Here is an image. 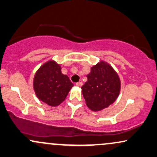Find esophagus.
<instances>
[{
    "label": "esophagus",
    "mask_w": 157,
    "mask_h": 157,
    "mask_svg": "<svg viewBox=\"0 0 157 157\" xmlns=\"http://www.w3.org/2000/svg\"><path fill=\"white\" fill-rule=\"evenodd\" d=\"M76 86H78V87H81V86H82V82H77Z\"/></svg>",
    "instance_id": "obj_1"
}]
</instances>
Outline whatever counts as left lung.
<instances>
[{
  "label": "left lung",
  "mask_w": 157,
  "mask_h": 157,
  "mask_svg": "<svg viewBox=\"0 0 157 157\" xmlns=\"http://www.w3.org/2000/svg\"><path fill=\"white\" fill-rule=\"evenodd\" d=\"M87 81L81 87L86 104L91 111H100L116 101L121 90L117 72L105 61L91 67Z\"/></svg>",
  "instance_id": "obj_1"
}]
</instances>
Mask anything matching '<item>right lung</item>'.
Masks as SVG:
<instances>
[{
  "label": "right lung",
  "instance_id": "obj_1",
  "mask_svg": "<svg viewBox=\"0 0 157 157\" xmlns=\"http://www.w3.org/2000/svg\"><path fill=\"white\" fill-rule=\"evenodd\" d=\"M61 69L60 64L55 60H49L37 70L34 76L33 89L36 97L52 107L60 105L74 86Z\"/></svg>",
  "mask_w": 157,
  "mask_h": 157
}]
</instances>
